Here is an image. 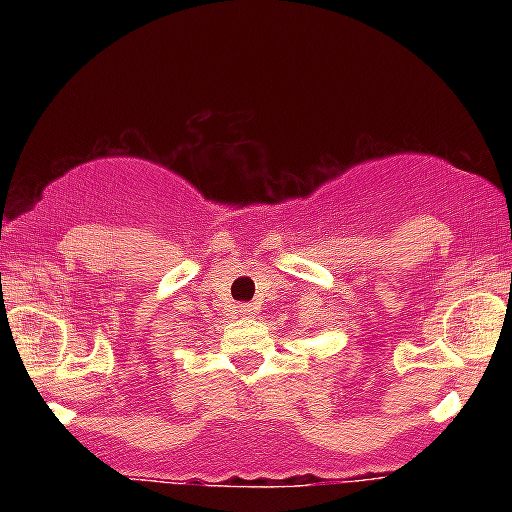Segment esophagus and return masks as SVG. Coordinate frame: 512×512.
<instances>
[{"instance_id":"1","label":"esophagus","mask_w":512,"mask_h":512,"mask_svg":"<svg viewBox=\"0 0 512 512\" xmlns=\"http://www.w3.org/2000/svg\"><path fill=\"white\" fill-rule=\"evenodd\" d=\"M238 313L240 315H255V308H252V305H248V303H240Z\"/></svg>"}]
</instances>
